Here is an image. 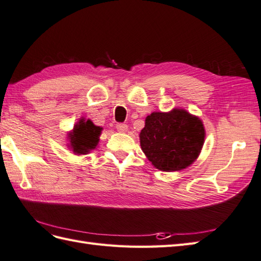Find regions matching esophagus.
I'll list each match as a JSON object with an SVG mask.
<instances>
[{"label": "esophagus", "mask_w": 261, "mask_h": 261, "mask_svg": "<svg viewBox=\"0 0 261 261\" xmlns=\"http://www.w3.org/2000/svg\"><path fill=\"white\" fill-rule=\"evenodd\" d=\"M116 128L119 132H126V130H128V125L125 123H117Z\"/></svg>", "instance_id": "esophagus-1"}]
</instances>
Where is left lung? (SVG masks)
<instances>
[{
	"instance_id": "8db88e82",
	"label": "left lung",
	"mask_w": 261,
	"mask_h": 261,
	"mask_svg": "<svg viewBox=\"0 0 261 261\" xmlns=\"http://www.w3.org/2000/svg\"><path fill=\"white\" fill-rule=\"evenodd\" d=\"M202 121L185 109L152 113L140 132L141 148L154 167L175 172L190 166L203 146Z\"/></svg>"
}]
</instances>
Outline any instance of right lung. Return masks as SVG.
<instances>
[{"mask_svg": "<svg viewBox=\"0 0 261 261\" xmlns=\"http://www.w3.org/2000/svg\"><path fill=\"white\" fill-rule=\"evenodd\" d=\"M102 128L95 125L92 120H85L84 118L74 125L73 130L69 133L70 147L74 154L85 155L95 150L99 142V136L101 135Z\"/></svg>", "mask_w": 261, "mask_h": 261, "instance_id": "1", "label": "right lung"}]
</instances>
